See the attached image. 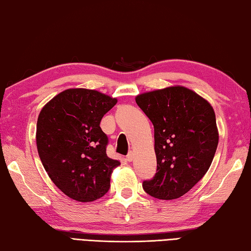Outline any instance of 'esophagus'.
<instances>
[{
  "label": "esophagus",
  "mask_w": 251,
  "mask_h": 251,
  "mask_svg": "<svg viewBox=\"0 0 251 251\" xmlns=\"http://www.w3.org/2000/svg\"><path fill=\"white\" fill-rule=\"evenodd\" d=\"M126 160L128 161V162H130V161L134 160V152H132V151H129V152H128V154L126 155Z\"/></svg>",
  "instance_id": "obj_1"
}]
</instances>
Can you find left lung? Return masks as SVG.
<instances>
[{"instance_id": "1", "label": "left lung", "mask_w": 251, "mask_h": 251, "mask_svg": "<svg viewBox=\"0 0 251 251\" xmlns=\"http://www.w3.org/2000/svg\"><path fill=\"white\" fill-rule=\"evenodd\" d=\"M154 127L156 173L144 180L148 195L177 199L207 173L219 144L215 113L210 103L188 88L175 86L136 97Z\"/></svg>"}]
</instances>
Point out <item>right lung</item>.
Wrapping results in <instances>:
<instances>
[{"instance_id": "right-lung-1", "label": "right lung", "mask_w": 251, "mask_h": 251, "mask_svg": "<svg viewBox=\"0 0 251 251\" xmlns=\"http://www.w3.org/2000/svg\"><path fill=\"white\" fill-rule=\"evenodd\" d=\"M117 100L96 90L67 89L49 101L37 122V149L49 177L68 197L90 202L110 189L120 161L106 155L100 122Z\"/></svg>"}]
</instances>
